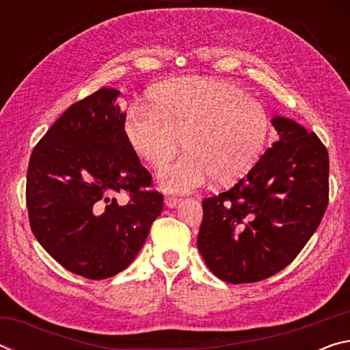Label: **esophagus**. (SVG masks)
Segmentation results:
<instances>
[{
    "mask_svg": "<svg viewBox=\"0 0 350 350\" xmlns=\"http://www.w3.org/2000/svg\"><path fill=\"white\" fill-rule=\"evenodd\" d=\"M180 198H176V196H167L165 198V205L170 206V208H174V206L180 202Z\"/></svg>",
    "mask_w": 350,
    "mask_h": 350,
    "instance_id": "1",
    "label": "esophagus"
}]
</instances>
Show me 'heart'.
<instances>
[{
	"label": "heart",
	"mask_w": 350,
	"mask_h": 350,
	"mask_svg": "<svg viewBox=\"0 0 350 350\" xmlns=\"http://www.w3.org/2000/svg\"><path fill=\"white\" fill-rule=\"evenodd\" d=\"M269 116L233 83L180 77L151 92V105L128 109L123 133L148 167L162 168L182 145L187 152L159 174L167 191L185 193L213 177L232 183L250 171L269 139Z\"/></svg>",
	"instance_id": "1"
}]
</instances>
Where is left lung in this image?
<instances>
[{
    "label": "left lung",
    "mask_w": 350,
    "mask_h": 350,
    "mask_svg": "<svg viewBox=\"0 0 350 350\" xmlns=\"http://www.w3.org/2000/svg\"><path fill=\"white\" fill-rule=\"evenodd\" d=\"M280 140L227 191L202 200L198 247L219 280L258 282L298 256L329 204V152L318 135L275 117Z\"/></svg>",
    "instance_id": "8db88e82"
}]
</instances>
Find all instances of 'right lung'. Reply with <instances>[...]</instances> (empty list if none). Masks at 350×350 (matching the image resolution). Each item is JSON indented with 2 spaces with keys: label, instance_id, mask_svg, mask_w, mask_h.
<instances>
[{
  "label": "right lung",
  "instance_id": "obj_1",
  "mask_svg": "<svg viewBox=\"0 0 350 350\" xmlns=\"http://www.w3.org/2000/svg\"><path fill=\"white\" fill-rule=\"evenodd\" d=\"M118 94L102 88L70 105L35 145L27 167L33 236L58 264L88 280L125 270L163 208V194L151 188L152 176L123 133Z\"/></svg>",
  "mask_w": 350,
  "mask_h": 350
}]
</instances>
